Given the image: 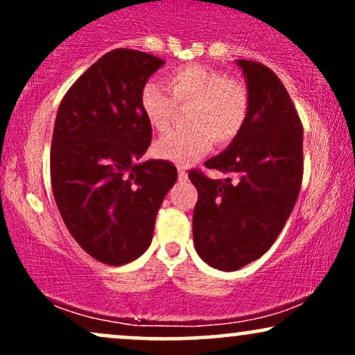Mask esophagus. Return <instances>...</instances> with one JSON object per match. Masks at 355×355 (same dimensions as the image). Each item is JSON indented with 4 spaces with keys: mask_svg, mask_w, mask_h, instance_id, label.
<instances>
[{
    "mask_svg": "<svg viewBox=\"0 0 355 355\" xmlns=\"http://www.w3.org/2000/svg\"><path fill=\"white\" fill-rule=\"evenodd\" d=\"M178 180L180 182L189 180V173H187V170L183 168V166H178Z\"/></svg>",
    "mask_w": 355,
    "mask_h": 355,
    "instance_id": "esophagus-1",
    "label": "esophagus"
}]
</instances>
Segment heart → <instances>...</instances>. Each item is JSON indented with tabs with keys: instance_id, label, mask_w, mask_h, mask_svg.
Segmentation results:
<instances>
[{
	"instance_id": "obj_1",
	"label": "heart",
	"mask_w": 355,
	"mask_h": 355,
	"mask_svg": "<svg viewBox=\"0 0 355 355\" xmlns=\"http://www.w3.org/2000/svg\"><path fill=\"white\" fill-rule=\"evenodd\" d=\"M168 92L157 81H145L140 89V110L157 132L168 128L178 105H189L187 128L173 130L153 146L162 160L189 165L210 150L211 144L229 145L247 123L250 98L237 78L205 64H182L166 73Z\"/></svg>"
}]
</instances>
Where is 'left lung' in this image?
I'll use <instances>...</instances> for the list:
<instances>
[{"label": "left lung", "instance_id": "8db88e82", "mask_svg": "<svg viewBox=\"0 0 355 355\" xmlns=\"http://www.w3.org/2000/svg\"><path fill=\"white\" fill-rule=\"evenodd\" d=\"M247 78L248 118L240 135L207 168L234 173L211 180L190 170L198 200L193 242L198 255L220 270L234 272L262 257L294 209L304 175V130L287 89L270 68L237 60Z\"/></svg>", "mask_w": 355, "mask_h": 355}]
</instances>
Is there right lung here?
Listing matches in <instances>:
<instances>
[{
	"label": "right lung",
	"mask_w": 355,
	"mask_h": 355,
	"mask_svg": "<svg viewBox=\"0 0 355 355\" xmlns=\"http://www.w3.org/2000/svg\"><path fill=\"white\" fill-rule=\"evenodd\" d=\"M164 64L138 50L108 51L71 85L56 113V207L80 247L107 266H125L148 248L157 211L177 182L170 162H137L152 144L140 89Z\"/></svg>",
	"instance_id": "1"
}]
</instances>
